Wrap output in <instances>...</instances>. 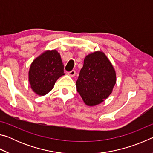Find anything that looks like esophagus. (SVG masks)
Masks as SVG:
<instances>
[{
  "instance_id": "obj_1",
  "label": "esophagus",
  "mask_w": 153,
  "mask_h": 153,
  "mask_svg": "<svg viewBox=\"0 0 153 153\" xmlns=\"http://www.w3.org/2000/svg\"><path fill=\"white\" fill-rule=\"evenodd\" d=\"M76 71L75 70H72V71H69L68 73H67V74L69 75V76H71V77H74L75 76H76Z\"/></svg>"
}]
</instances>
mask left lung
<instances>
[{
  "label": "left lung",
  "mask_w": 153,
  "mask_h": 153,
  "mask_svg": "<svg viewBox=\"0 0 153 153\" xmlns=\"http://www.w3.org/2000/svg\"><path fill=\"white\" fill-rule=\"evenodd\" d=\"M115 83V71L104 53L97 51L85 57L76 82L77 91L85 104L92 107L102 102Z\"/></svg>",
  "instance_id": "left-lung-1"
}]
</instances>
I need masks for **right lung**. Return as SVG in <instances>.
Returning a JSON list of instances; mask_svg holds the SVG:
<instances>
[{
    "label": "right lung",
    "instance_id": "1",
    "mask_svg": "<svg viewBox=\"0 0 153 153\" xmlns=\"http://www.w3.org/2000/svg\"><path fill=\"white\" fill-rule=\"evenodd\" d=\"M64 65L56 50L46 51L36 58L29 70L31 88L36 94L44 96L53 88L59 77L65 75Z\"/></svg>",
    "mask_w": 153,
    "mask_h": 153
}]
</instances>
